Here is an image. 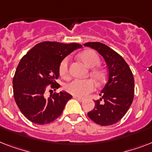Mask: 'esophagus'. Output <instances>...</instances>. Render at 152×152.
<instances>
[{
	"mask_svg": "<svg viewBox=\"0 0 152 152\" xmlns=\"http://www.w3.org/2000/svg\"><path fill=\"white\" fill-rule=\"evenodd\" d=\"M74 98H75V99H76L80 102H83V100H84V99H83V98H81V97H76V96H74Z\"/></svg>",
	"mask_w": 152,
	"mask_h": 152,
	"instance_id": "obj_1",
	"label": "esophagus"
}]
</instances>
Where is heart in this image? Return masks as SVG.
<instances>
[{"instance_id":"heart-1","label":"heart","mask_w":152,"mask_h":152,"mask_svg":"<svg viewBox=\"0 0 152 152\" xmlns=\"http://www.w3.org/2000/svg\"><path fill=\"white\" fill-rule=\"evenodd\" d=\"M80 57L81 61L83 62V64L88 68H95L99 65L100 62L99 55L96 53V52L91 50H88L81 53ZM69 63V58L65 57L62 60L59 65L60 76L64 80H68L70 77ZM91 74L98 83H102L106 80V74L102 69H93L91 72ZM95 83L91 80H75L72 81L71 83H69V84H67L65 87V89L68 92L77 97H85L89 93L92 92L93 91L95 90Z\"/></svg>"}]
</instances>
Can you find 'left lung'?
<instances>
[{
	"instance_id": "obj_1",
	"label": "left lung",
	"mask_w": 152,
	"mask_h": 152,
	"mask_svg": "<svg viewBox=\"0 0 152 152\" xmlns=\"http://www.w3.org/2000/svg\"><path fill=\"white\" fill-rule=\"evenodd\" d=\"M83 46L97 50L108 67V81L95 101V108L88 117L98 125H112L118 122L129 110L134 98V77L124 58L101 42H87ZM102 101V102H101Z\"/></svg>"
}]
</instances>
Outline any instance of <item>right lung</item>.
Wrapping results in <instances>:
<instances>
[{
  "instance_id": "obj_1",
  "label": "right lung",
  "mask_w": 152,
  "mask_h": 152,
  "mask_svg": "<svg viewBox=\"0 0 152 152\" xmlns=\"http://www.w3.org/2000/svg\"><path fill=\"white\" fill-rule=\"evenodd\" d=\"M81 47L78 43L42 42L20 60L13 77V95L20 110L30 121L45 125L61 114L72 96L62 91L50 93L47 98L46 90L49 85L54 91L60 88L55 80L59 76L61 62L67 55Z\"/></svg>"
}]
</instances>
